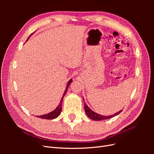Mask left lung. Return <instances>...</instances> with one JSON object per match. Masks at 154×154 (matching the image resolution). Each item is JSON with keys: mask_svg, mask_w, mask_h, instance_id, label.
Listing matches in <instances>:
<instances>
[{"mask_svg": "<svg viewBox=\"0 0 154 154\" xmlns=\"http://www.w3.org/2000/svg\"><path fill=\"white\" fill-rule=\"evenodd\" d=\"M83 101H84V99H83ZM84 109H85V112L87 114V116H88V118L90 119H91L92 120L94 121H102V120H105V119H109L111 118H113L114 116H117L118 114H119V113H121L122 112V110H119L118 112H116L112 115L110 116H102L100 115L99 114H97L95 112L92 111L89 107L87 106V105L84 103Z\"/></svg>", "mask_w": 154, "mask_h": 154, "instance_id": "8db88e82", "label": "left lung"}]
</instances>
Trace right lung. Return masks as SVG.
Segmentation results:
<instances>
[{"label":"right lung","instance_id":"right-lung-1","mask_svg":"<svg viewBox=\"0 0 154 154\" xmlns=\"http://www.w3.org/2000/svg\"><path fill=\"white\" fill-rule=\"evenodd\" d=\"M32 34H33V33H32V34L29 36V37H30ZM29 38H27V41L28 40ZM72 82V79H70L68 83H67V87H66V90H65V91H64V93L63 94V96H62V97L61 100H60V103H59V105H58V106L57 107V108H56V109H54L53 111L51 112H49V113H48V114H44V115H42V116H36V117L42 118V119H55V118H58V116H59V115H60V114L61 113V111H62V101H63V97L65 96V95H66V92H67V89H68V87H69L70 84H71Z\"/></svg>","mask_w":154,"mask_h":154}]
</instances>
